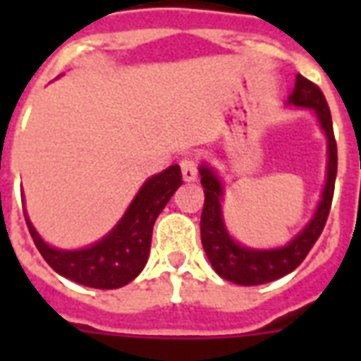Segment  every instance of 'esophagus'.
<instances>
[{"label": "esophagus", "instance_id": "esophagus-1", "mask_svg": "<svg viewBox=\"0 0 361 361\" xmlns=\"http://www.w3.org/2000/svg\"><path fill=\"white\" fill-rule=\"evenodd\" d=\"M181 166V176H183V181L191 183V181H197L198 178V169L195 159H183L180 163Z\"/></svg>", "mask_w": 361, "mask_h": 361}]
</instances>
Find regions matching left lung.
Instances as JSON below:
<instances>
[{
  "instance_id": "1",
  "label": "left lung",
  "mask_w": 361,
  "mask_h": 361,
  "mask_svg": "<svg viewBox=\"0 0 361 361\" xmlns=\"http://www.w3.org/2000/svg\"><path fill=\"white\" fill-rule=\"evenodd\" d=\"M286 104L314 110L320 129L326 136V146H328L326 183L320 195L319 206L314 209L311 221L286 245L275 247V249H252V247L238 243L226 231L225 217H223V206H221L223 195H225L223 181L208 163H202L198 169L204 197H206L202 217H200L202 247L217 275L236 285H264L294 271L303 262V258L307 257L314 241L322 234V228L330 214L337 174V144L324 93L320 92L317 84L303 78L302 75H296V84L288 95Z\"/></svg>"
}]
</instances>
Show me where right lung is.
Returning a JSON list of instances; mask_svg holds the SVG:
<instances>
[{
  "label": "right lung",
  "mask_w": 361,
  "mask_h": 361,
  "mask_svg": "<svg viewBox=\"0 0 361 361\" xmlns=\"http://www.w3.org/2000/svg\"><path fill=\"white\" fill-rule=\"evenodd\" d=\"M181 183L178 164L147 178L118 225L106 236L84 249L67 251L48 245L31 225L27 214H24L25 223L37 249L54 271L78 285L112 290L130 283L144 269L155 219Z\"/></svg>",
  "instance_id": "right-lung-1"
}]
</instances>
